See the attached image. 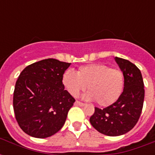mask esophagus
<instances>
[{
	"label": "esophagus",
	"instance_id": "obj_1",
	"mask_svg": "<svg viewBox=\"0 0 155 155\" xmlns=\"http://www.w3.org/2000/svg\"><path fill=\"white\" fill-rule=\"evenodd\" d=\"M75 104H76V105H79V106H84V104L83 103V102L79 101H76L75 102Z\"/></svg>",
	"mask_w": 155,
	"mask_h": 155
}]
</instances>
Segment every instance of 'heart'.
<instances>
[{
  "instance_id": "obj_1",
  "label": "heart",
  "mask_w": 155,
  "mask_h": 155,
  "mask_svg": "<svg viewBox=\"0 0 155 155\" xmlns=\"http://www.w3.org/2000/svg\"><path fill=\"white\" fill-rule=\"evenodd\" d=\"M62 84L67 92L77 97L87 87V100H94L100 106H109L121 96L125 86L122 71L104 64H89L80 67L77 73L67 70L62 75Z\"/></svg>"
}]
</instances>
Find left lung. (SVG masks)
I'll return each instance as SVG.
<instances>
[{
	"label": "left lung",
	"mask_w": 155,
	"mask_h": 155,
	"mask_svg": "<svg viewBox=\"0 0 155 155\" xmlns=\"http://www.w3.org/2000/svg\"><path fill=\"white\" fill-rule=\"evenodd\" d=\"M125 75V86L120 98L114 104L101 109L95 107L90 123L108 136H119L129 132L138 121L144 102L145 89L142 73L127 59L115 58Z\"/></svg>",
	"instance_id": "obj_1"
}]
</instances>
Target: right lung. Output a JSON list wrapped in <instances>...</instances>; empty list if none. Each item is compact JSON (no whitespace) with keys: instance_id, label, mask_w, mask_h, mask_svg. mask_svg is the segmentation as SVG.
<instances>
[{"instance_id":"right-lung-1","label":"right lung","mask_w":155,"mask_h":155,"mask_svg":"<svg viewBox=\"0 0 155 155\" xmlns=\"http://www.w3.org/2000/svg\"><path fill=\"white\" fill-rule=\"evenodd\" d=\"M71 63L47 58L21 72L13 92V110L21 130L31 137H51L63 127L75 100L64 89L62 75Z\"/></svg>"}]
</instances>
